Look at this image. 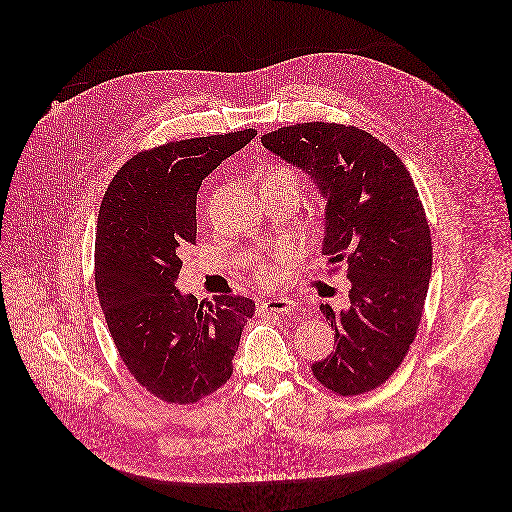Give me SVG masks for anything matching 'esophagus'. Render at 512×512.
I'll return each instance as SVG.
<instances>
[{
  "instance_id": "1",
  "label": "esophagus",
  "mask_w": 512,
  "mask_h": 512,
  "mask_svg": "<svg viewBox=\"0 0 512 512\" xmlns=\"http://www.w3.org/2000/svg\"><path fill=\"white\" fill-rule=\"evenodd\" d=\"M297 309V303L290 297H272L260 305L262 313H293Z\"/></svg>"
}]
</instances>
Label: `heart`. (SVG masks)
<instances>
[{
  "instance_id": "obj_1",
  "label": "heart",
  "mask_w": 512,
  "mask_h": 512,
  "mask_svg": "<svg viewBox=\"0 0 512 512\" xmlns=\"http://www.w3.org/2000/svg\"><path fill=\"white\" fill-rule=\"evenodd\" d=\"M280 175H290L286 171H276ZM293 258H295V250L293 246H280L270 260H260L258 266H256V276L262 284H272L276 282L278 278H282L286 272H288V266L292 264Z\"/></svg>"
}]
</instances>
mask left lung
Masks as SVG:
<instances>
[{"instance_id": "8db88e82", "label": "left lung", "mask_w": 512, "mask_h": 512, "mask_svg": "<svg viewBox=\"0 0 512 512\" xmlns=\"http://www.w3.org/2000/svg\"><path fill=\"white\" fill-rule=\"evenodd\" d=\"M262 146L311 177L325 199L323 254L347 264L349 309L333 313L335 351L311 365L341 396L374 390L404 361L432 278L430 226L400 157L355 126L309 122Z\"/></svg>"}]
</instances>
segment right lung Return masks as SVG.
Instances as JSON below:
<instances>
[{"label":"right lung","mask_w":512,"mask_h":512,"mask_svg":"<svg viewBox=\"0 0 512 512\" xmlns=\"http://www.w3.org/2000/svg\"><path fill=\"white\" fill-rule=\"evenodd\" d=\"M256 130L181 140L134 155L100 205L94 280L116 349L134 378L163 402L193 404L232 376L246 321L242 295L215 303L181 293V248L197 240V191Z\"/></svg>","instance_id":"add662e5"}]
</instances>
